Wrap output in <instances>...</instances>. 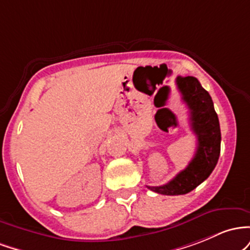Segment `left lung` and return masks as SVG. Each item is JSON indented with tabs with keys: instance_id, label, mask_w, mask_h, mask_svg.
<instances>
[{
	"instance_id": "left-lung-1",
	"label": "left lung",
	"mask_w": 250,
	"mask_h": 250,
	"mask_svg": "<svg viewBox=\"0 0 250 250\" xmlns=\"http://www.w3.org/2000/svg\"><path fill=\"white\" fill-rule=\"evenodd\" d=\"M176 83L189 108L190 125L197 137V150L189 165L169 183L147 187L152 191L167 196L186 195L200 186L215 169L221 152L220 122L210 94L193 77H178Z\"/></svg>"
}]
</instances>
